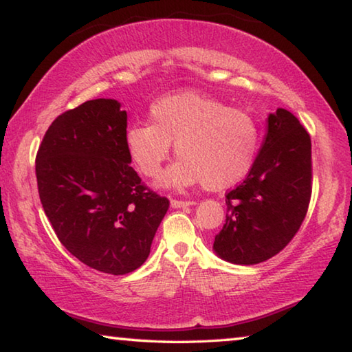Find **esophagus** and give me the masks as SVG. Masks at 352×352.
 I'll use <instances>...</instances> for the list:
<instances>
[{
    "label": "esophagus",
    "mask_w": 352,
    "mask_h": 352,
    "mask_svg": "<svg viewBox=\"0 0 352 352\" xmlns=\"http://www.w3.org/2000/svg\"><path fill=\"white\" fill-rule=\"evenodd\" d=\"M195 201H184V199H171V207H187L193 206Z\"/></svg>",
    "instance_id": "1"
}]
</instances>
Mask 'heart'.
Returning <instances> with one entry per match:
<instances>
[{"label": "heart", "instance_id": "heart-1", "mask_svg": "<svg viewBox=\"0 0 352 352\" xmlns=\"http://www.w3.org/2000/svg\"><path fill=\"white\" fill-rule=\"evenodd\" d=\"M149 122L126 129V149L143 176L155 177L175 145L179 160L166 173V186L228 188L251 171L261 148V126L250 112L197 91L155 100Z\"/></svg>", "mask_w": 352, "mask_h": 352}]
</instances>
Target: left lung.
Here are the masks:
<instances>
[{"label": "left lung", "mask_w": 352, "mask_h": 352, "mask_svg": "<svg viewBox=\"0 0 352 352\" xmlns=\"http://www.w3.org/2000/svg\"><path fill=\"white\" fill-rule=\"evenodd\" d=\"M312 197V142L285 109L268 115V132L245 181L226 193V223L214 250L224 261L272 258L301 228Z\"/></svg>", "instance_id": "8db88e82"}]
</instances>
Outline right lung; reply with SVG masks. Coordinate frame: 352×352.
<instances>
[{
  "instance_id": "add662e5",
  "label": "right lung",
  "mask_w": 352,
  "mask_h": 352,
  "mask_svg": "<svg viewBox=\"0 0 352 352\" xmlns=\"http://www.w3.org/2000/svg\"><path fill=\"white\" fill-rule=\"evenodd\" d=\"M115 100L60 113L36 155L38 197L60 243L87 267L126 274L146 261L170 207L132 168Z\"/></svg>"
}]
</instances>
